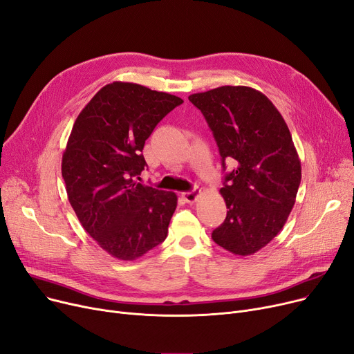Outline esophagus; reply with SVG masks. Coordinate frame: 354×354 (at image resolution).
Here are the masks:
<instances>
[{
    "label": "esophagus",
    "mask_w": 354,
    "mask_h": 354,
    "mask_svg": "<svg viewBox=\"0 0 354 354\" xmlns=\"http://www.w3.org/2000/svg\"><path fill=\"white\" fill-rule=\"evenodd\" d=\"M183 196V198L187 201V203H194V201L197 200V197H198V189L197 187H194L193 190H190V192H186V193H183L181 194Z\"/></svg>",
    "instance_id": "1"
}]
</instances>
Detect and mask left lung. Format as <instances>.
Returning <instances> with one entry per match:
<instances>
[{"label": "left lung", "instance_id": "left-lung-1", "mask_svg": "<svg viewBox=\"0 0 354 354\" xmlns=\"http://www.w3.org/2000/svg\"><path fill=\"white\" fill-rule=\"evenodd\" d=\"M222 157L234 165L221 193L225 222L212 239L234 255L248 257L266 246L283 227L295 205L301 162L282 115L262 92L221 86L193 93Z\"/></svg>", "mask_w": 354, "mask_h": 354}]
</instances>
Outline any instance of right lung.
<instances>
[{
    "label": "right lung",
    "mask_w": 354,
    "mask_h": 354,
    "mask_svg": "<svg viewBox=\"0 0 354 354\" xmlns=\"http://www.w3.org/2000/svg\"><path fill=\"white\" fill-rule=\"evenodd\" d=\"M183 99L137 83L100 89L73 124L62 158L67 197L97 245L133 261L167 238L177 196L138 183L142 148L157 124Z\"/></svg>",
    "instance_id": "add662e5"
}]
</instances>
